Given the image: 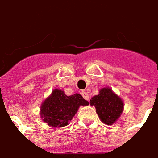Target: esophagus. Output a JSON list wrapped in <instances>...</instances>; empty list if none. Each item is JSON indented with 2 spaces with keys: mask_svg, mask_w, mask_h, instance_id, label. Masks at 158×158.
<instances>
[{
  "mask_svg": "<svg viewBox=\"0 0 158 158\" xmlns=\"http://www.w3.org/2000/svg\"><path fill=\"white\" fill-rule=\"evenodd\" d=\"M81 95H82V97L85 99V100H89V95H88V93H87V92L82 91L81 92Z\"/></svg>",
  "mask_w": 158,
  "mask_h": 158,
  "instance_id": "esophagus-1",
  "label": "esophagus"
}]
</instances>
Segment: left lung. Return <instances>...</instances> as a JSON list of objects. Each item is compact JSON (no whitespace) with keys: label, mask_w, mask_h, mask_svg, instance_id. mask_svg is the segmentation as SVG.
Instances as JSON below:
<instances>
[{"label":"left lung","mask_w":158,"mask_h":158,"mask_svg":"<svg viewBox=\"0 0 158 158\" xmlns=\"http://www.w3.org/2000/svg\"><path fill=\"white\" fill-rule=\"evenodd\" d=\"M89 104L95 107L101 122L108 126L117 122L124 109L122 99L110 87L99 89V94L92 97Z\"/></svg>","instance_id":"left-lung-1"}]
</instances>
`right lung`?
<instances>
[{"label": "right lung", "instance_id": "obj_1", "mask_svg": "<svg viewBox=\"0 0 158 158\" xmlns=\"http://www.w3.org/2000/svg\"><path fill=\"white\" fill-rule=\"evenodd\" d=\"M88 101L80 94L67 95L64 90L55 89L42 102L40 115L42 121L52 127H64L70 123L80 106H86Z\"/></svg>", "mask_w": 158, "mask_h": 158}]
</instances>
